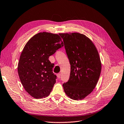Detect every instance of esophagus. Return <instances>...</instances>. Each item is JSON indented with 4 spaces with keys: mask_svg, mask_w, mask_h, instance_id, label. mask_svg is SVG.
I'll use <instances>...</instances> for the list:
<instances>
[{
    "mask_svg": "<svg viewBox=\"0 0 124 124\" xmlns=\"http://www.w3.org/2000/svg\"><path fill=\"white\" fill-rule=\"evenodd\" d=\"M57 77H58V78H60V74L59 73V74H57Z\"/></svg>",
    "mask_w": 124,
    "mask_h": 124,
    "instance_id": "obj_1",
    "label": "esophagus"
}]
</instances>
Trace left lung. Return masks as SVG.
I'll return each instance as SVG.
<instances>
[{
  "mask_svg": "<svg viewBox=\"0 0 124 124\" xmlns=\"http://www.w3.org/2000/svg\"><path fill=\"white\" fill-rule=\"evenodd\" d=\"M70 65L69 80L62 84L64 92L74 100L91 93L100 76L101 65L94 44L79 33L60 34Z\"/></svg>",
  "mask_w": 124,
  "mask_h": 124,
  "instance_id": "obj_1",
  "label": "left lung"
}]
</instances>
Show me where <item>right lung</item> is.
Segmentation results:
<instances>
[{"label":"right lung","mask_w":124,"mask_h":124,"mask_svg":"<svg viewBox=\"0 0 124 124\" xmlns=\"http://www.w3.org/2000/svg\"><path fill=\"white\" fill-rule=\"evenodd\" d=\"M62 46L60 34L43 32L33 36L23 48L18 72L23 88L32 97H47L52 92L57 76L53 72L54 64L48 59Z\"/></svg>","instance_id":"obj_1"}]
</instances>
